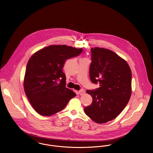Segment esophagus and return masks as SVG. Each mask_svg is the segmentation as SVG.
Here are the masks:
<instances>
[{
  "label": "esophagus",
  "mask_w": 153,
  "mask_h": 153,
  "mask_svg": "<svg viewBox=\"0 0 153 153\" xmlns=\"http://www.w3.org/2000/svg\"><path fill=\"white\" fill-rule=\"evenodd\" d=\"M85 93V91L84 90H83V89H81V90H80L79 91V95H83Z\"/></svg>",
  "instance_id": "esophagus-1"
}]
</instances>
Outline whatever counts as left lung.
I'll return each instance as SVG.
<instances>
[{"mask_svg":"<svg viewBox=\"0 0 153 153\" xmlns=\"http://www.w3.org/2000/svg\"><path fill=\"white\" fill-rule=\"evenodd\" d=\"M91 55L90 78L100 87L87 90L93 102L84 111L95 122L104 123L115 119L127 105L131 94L132 74L126 62L110 50L92 48Z\"/></svg>","mask_w":153,"mask_h":153,"instance_id":"1","label":"left lung"}]
</instances>
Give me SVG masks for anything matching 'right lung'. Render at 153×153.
<instances>
[{"label": "right lung", "mask_w": 153, "mask_h": 153, "mask_svg": "<svg viewBox=\"0 0 153 153\" xmlns=\"http://www.w3.org/2000/svg\"><path fill=\"white\" fill-rule=\"evenodd\" d=\"M82 48L52 45L33 54L27 65L24 88L35 110L50 116L62 110L76 94L66 87L63 68L66 60L77 56Z\"/></svg>", "instance_id": "1"}]
</instances>
